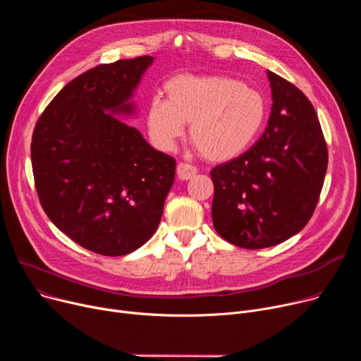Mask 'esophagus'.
Segmentation results:
<instances>
[{
  "mask_svg": "<svg viewBox=\"0 0 361 361\" xmlns=\"http://www.w3.org/2000/svg\"><path fill=\"white\" fill-rule=\"evenodd\" d=\"M197 173V168L195 165L185 164V162H180L177 165V176L180 180H190L192 177H195Z\"/></svg>",
  "mask_w": 361,
  "mask_h": 361,
  "instance_id": "1",
  "label": "esophagus"
}]
</instances>
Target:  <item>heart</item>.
<instances>
[{"mask_svg": "<svg viewBox=\"0 0 361 361\" xmlns=\"http://www.w3.org/2000/svg\"><path fill=\"white\" fill-rule=\"evenodd\" d=\"M166 99L152 98L147 131L157 146L171 149L190 123V140L212 162L230 161L247 149L267 117L263 94L226 75H176L165 85Z\"/></svg>", "mask_w": 361, "mask_h": 361, "instance_id": "heart-1", "label": "heart"}]
</instances>
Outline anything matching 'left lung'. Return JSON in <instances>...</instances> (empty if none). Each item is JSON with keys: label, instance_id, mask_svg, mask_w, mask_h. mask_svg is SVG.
Segmentation results:
<instances>
[{"label": "left lung", "instance_id": "left-lung-1", "mask_svg": "<svg viewBox=\"0 0 361 361\" xmlns=\"http://www.w3.org/2000/svg\"><path fill=\"white\" fill-rule=\"evenodd\" d=\"M268 127L243 155L211 171L216 233L243 249L272 247L305 228L324 187L328 147L317 114L298 87L268 71Z\"/></svg>", "mask_w": 361, "mask_h": 361}]
</instances>
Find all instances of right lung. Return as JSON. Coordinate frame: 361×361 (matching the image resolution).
Returning <instances> with one entry per match:
<instances>
[{
  "mask_svg": "<svg viewBox=\"0 0 361 361\" xmlns=\"http://www.w3.org/2000/svg\"><path fill=\"white\" fill-rule=\"evenodd\" d=\"M154 63L143 55L87 70L37 120L30 158L37 196L52 224L104 256L137 250L157 231L176 178V159L135 127L130 99Z\"/></svg>",
  "mask_w": 361,
  "mask_h": 361,
  "instance_id": "1",
  "label": "right lung"
}]
</instances>
